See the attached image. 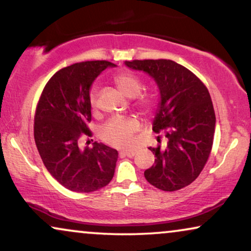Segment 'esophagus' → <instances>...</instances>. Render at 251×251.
<instances>
[{"label":"esophagus","mask_w":251,"mask_h":251,"mask_svg":"<svg viewBox=\"0 0 251 251\" xmlns=\"http://www.w3.org/2000/svg\"><path fill=\"white\" fill-rule=\"evenodd\" d=\"M123 155L128 156V157H132L136 155V152H133V151H126V152H122Z\"/></svg>","instance_id":"1"}]
</instances>
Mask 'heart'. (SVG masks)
Returning <instances> with one entry per match:
<instances>
[{
	"instance_id": "b5f03b06",
	"label": "heart",
	"mask_w": 251,
	"mask_h": 251,
	"mask_svg": "<svg viewBox=\"0 0 251 251\" xmlns=\"http://www.w3.org/2000/svg\"><path fill=\"white\" fill-rule=\"evenodd\" d=\"M115 83L126 97H137V105L144 112L153 109L154 99L151 96H139L143 90V82L138 76L131 73H120L115 76ZM89 102L92 108L97 104V92L91 90L89 94ZM140 123L133 118H114L108 121L100 130L101 138L109 145L116 147H128L132 143V136L138 131Z\"/></svg>"
}]
</instances>
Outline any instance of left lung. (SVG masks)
Here are the masks:
<instances>
[{"label": "left lung", "instance_id": "left-lung-1", "mask_svg": "<svg viewBox=\"0 0 251 251\" xmlns=\"http://www.w3.org/2000/svg\"><path fill=\"white\" fill-rule=\"evenodd\" d=\"M149 74L160 92L153 131L168 139L153 149L155 164L145 170L146 180L159 190H180L197 179L210 155L216 126L208 89L186 67L167 59L125 61Z\"/></svg>", "mask_w": 251, "mask_h": 251}]
</instances>
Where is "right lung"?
<instances>
[{
	"instance_id": "add662e5",
	"label": "right lung",
	"mask_w": 251,
	"mask_h": 251,
	"mask_svg": "<svg viewBox=\"0 0 251 251\" xmlns=\"http://www.w3.org/2000/svg\"><path fill=\"white\" fill-rule=\"evenodd\" d=\"M115 66L95 60L61 68L40 97L34 120L37 151L51 176L70 191H97L114 176L118 151L97 142L82 149L80 140L90 135L91 85L102 71Z\"/></svg>"
}]
</instances>
